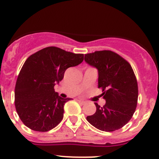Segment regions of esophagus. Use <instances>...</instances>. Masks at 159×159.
I'll use <instances>...</instances> for the list:
<instances>
[{"instance_id": "1", "label": "esophagus", "mask_w": 159, "mask_h": 159, "mask_svg": "<svg viewBox=\"0 0 159 159\" xmlns=\"http://www.w3.org/2000/svg\"><path fill=\"white\" fill-rule=\"evenodd\" d=\"M78 102H79L80 104H81V105H84V104H85V102H84V101H83V100H81V99H78Z\"/></svg>"}]
</instances>
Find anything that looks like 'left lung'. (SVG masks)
Masks as SVG:
<instances>
[{"mask_svg": "<svg viewBox=\"0 0 159 159\" xmlns=\"http://www.w3.org/2000/svg\"><path fill=\"white\" fill-rule=\"evenodd\" d=\"M84 61L98 72V88H102L105 105L97 103L96 112L87 121L104 131L120 129L130 121L138 102V83L130 64L111 51H98L84 54Z\"/></svg>", "mask_w": 159, "mask_h": 159, "instance_id": "left-lung-1", "label": "left lung"}]
</instances>
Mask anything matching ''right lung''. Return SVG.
Here are the masks:
<instances>
[{
  "label": "right lung",
  "mask_w": 159,
  "mask_h": 159,
  "mask_svg": "<svg viewBox=\"0 0 159 159\" xmlns=\"http://www.w3.org/2000/svg\"><path fill=\"white\" fill-rule=\"evenodd\" d=\"M84 60V54H74L57 47H48L30 55L24 64L15 85L14 103L19 118L29 129L48 131L64 117L62 98L54 87L65 70Z\"/></svg>",
  "instance_id": "right-lung-1"
}]
</instances>
